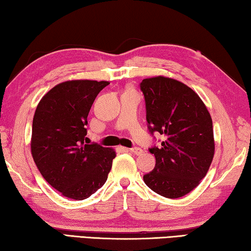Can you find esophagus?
Masks as SVG:
<instances>
[{"label":"esophagus","instance_id":"1","mask_svg":"<svg viewBox=\"0 0 251 251\" xmlns=\"http://www.w3.org/2000/svg\"><path fill=\"white\" fill-rule=\"evenodd\" d=\"M127 151H129L130 152H133L135 155H141L143 154V150L139 147H133V148H127Z\"/></svg>","mask_w":251,"mask_h":251}]
</instances>
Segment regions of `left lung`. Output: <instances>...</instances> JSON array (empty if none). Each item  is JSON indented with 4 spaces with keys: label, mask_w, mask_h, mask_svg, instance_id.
<instances>
[{
    "label": "left lung",
    "mask_w": 251,
    "mask_h": 251,
    "mask_svg": "<svg viewBox=\"0 0 251 251\" xmlns=\"http://www.w3.org/2000/svg\"><path fill=\"white\" fill-rule=\"evenodd\" d=\"M148 129L165 136L150 151L155 168L144 175L152 192L179 198L206 176L215 154L210 114L196 93L179 80L156 76L142 80Z\"/></svg>",
    "instance_id": "1"
}]
</instances>
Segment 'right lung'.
I'll return each mask as SVG.
<instances>
[{"label": "right lung", "mask_w": 251, "mask_h": 251, "mask_svg": "<svg viewBox=\"0 0 251 251\" xmlns=\"http://www.w3.org/2000/svg\"><path fill=\"white\" fill-rule=\"evenodd\" d=\"M106 80H67L43 96L33 117L36 167L63 196L83 201L107 180L115 151L86 142L87 116Z\"/></svg>", "instance_id": "obj_1"}]
</instances>
